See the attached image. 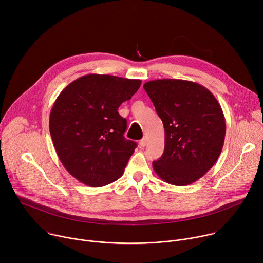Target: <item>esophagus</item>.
<instances>
[{
	"instance_id": "1",
	"label": "esophagus",
	"mask_w": 263,
	"mask_h": 263,
	"mask_svg": "<svg viewBox=\"0 0 263 263\" xmlns=\"http://www.w3.org/2000/svg\"><path fill=\"white\" fill-rule=\"evenodd\" d=\"M146 143H147V137H146V136H144V137L139 141V144H140L141 146H145V145H146Z\"/></svg>"
}]
</instances>
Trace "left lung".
Listing matches in <instances>:
<instances>
[{
    "label": "left lung",
    "mask_w": 263,
    "mask_h": 263,
    "mask_svg": "<svg viewBox=\"0 0 263 263\" xmlns=\"http://www.w3.org/2000/svg\"><path fill=\"white\" fill-rule=\"evenodd\" d=\"M143 88L164 127V152L153 162L166 183L185 186L203 177L220 155L226 122L220 105L203 85L157 79Z\"/></svg>",
    "instance_id": "obj_1"
}]
</instances>
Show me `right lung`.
I'll return each mask as SVG.
<instances>
[{
    "label": "right lung",
    "mask_w": 263,
    "mask_h": 263,
    "mask_svg": "<svg viewBox=\"0 0 263 263\" xmlns=\"http://www.w3.org/2000/svg\"><path fill=\"white\" fill-rule=\"evenodd\" d=\"M141 81L90 73L69 83L50 114V133L65 170L81 183L100 187L118 180L136 147L126 139L118 112Z\"/></svg>",
    "instance_id": "right-lung-1"
}]
</instances>
